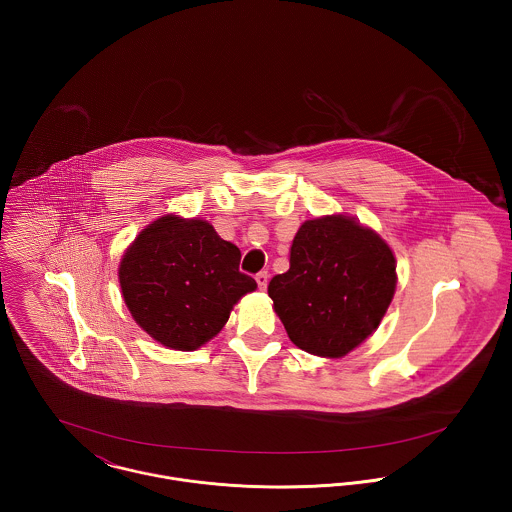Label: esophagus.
Listing matches in <instances>:
<instances>
[{"label":"esophagus","instance_id":"esophagus-1","mask_svg":"<svg viewBox=\"0 0 512 512\" xmlns=\"http://www.w3.org/2000/svg\"><path fill=\"white\" fill-rule=\"evenodd\" d=\"M268 278H270L268 272H258V274H256V282H258V288H260V290H266Z\"/></svg>","mask_w":512,"mask_h":512}]
</instances>
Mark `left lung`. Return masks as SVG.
Returning a JSON list of instances; mask_svg holds the SVG:
<instances>
[{
	"mask_svg": "<svg viewBox=\"0 0 512 512\" xmlns=\"http://www.w3.org/2000/svg\"><path fill=\"white\" fill-rule=\"evenodd\" d=\"M396 290L388 244L355 219L305 220L293 238L290 270L268 295L293 345L339 359L378 327Z\"/></svg>",
	"mask_w": 512,
	"mask_h": 512,
	"instance_id": "8db88e82",
	"label": "left lung"
}]
</instances>
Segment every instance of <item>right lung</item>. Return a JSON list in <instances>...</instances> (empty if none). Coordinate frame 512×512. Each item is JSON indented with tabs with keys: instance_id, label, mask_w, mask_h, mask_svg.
Listing matches in <instances>:
<instances>
[{
	"instance_id": "add662e5",
	"label": "right lung",
	"mask_w": 512,
	"mask_h": 512,
	"mask_svg": "<svg viewBox=\"0 0 512 512\" xmlns=\"http://www.w3.org/2000/svg\"><path fill=\"white\" fill-rule=\"evenodd\" d=\"M240 250L207 220L161 217L128 248L120 264L124 301L157 343L195 351L228 321L232 305L254 292L238 270Z\"/></svg>"
}]
</instances>
